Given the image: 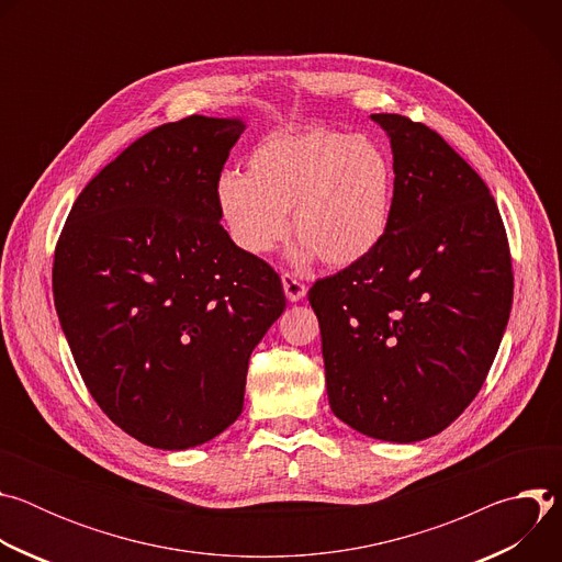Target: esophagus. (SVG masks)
Instances as JSON below:
<instances>
[{
	"label": "esophagus",
	"mask_w": 562,
	"mask_h": 562,
	"mask_svg": "<svg viewBox=\"0 0 562 562\" xmlns=\"http://www.w3.org/2000/svg\"><path fill=\"white\" fill-rule=\"evenodd\" d=\"M282 286H284V293L291 302H297L306 295V286L291 273H282Z\"/></svg>",
	"instance_id": "esophagus-1"
}]
</instances>
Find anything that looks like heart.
<instances>
[{
    "label": "heart",
    "mask_w": 562,
    "mask_h": 562,
    "mask_svg": "<svg viewBox=\"0 0 562 562\" xmlns=\"http://www.w3.org/2000/svg\"><path fill=\"white\" fill-rule=\"evenodd\" d=\"M395 169L384 146L334 128L280 131L260 139L247 173L224 171L215 184L220 217L233 245L271 254L291 231L297 262L345 269L369 258L384 239Z\"/></svg>",
    "instance_id": "b5f03b06"
}]
</instances>
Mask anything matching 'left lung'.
Segmentation results:
<instances>
[{"label":"left lung","mask_w":562,"mask_h":562,"mask_svg":"<svg viewBox=\"0 0 562 562\" xmlns=\"http://www.w3.org/2000/svg\"><path fill=\"white\" fill-rule=\"evenodd\" d=\"M391 142L395 193L380 247L317 280L331 412L351 429L418 442L483 386L514 297L507 233L487 184L429 126L371 115Z\"/></svg>","instance_id":"obj_1"}]
</instances>
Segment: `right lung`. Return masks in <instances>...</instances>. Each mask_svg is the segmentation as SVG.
I'll list each match as a JSON object with an SVG mask.
<instances>
[{"instance_id":"right-lung-1","label":"right lung","mask_w":562,"mask_h":562,"mask_svg":"<svg viewBox=\"0 0 562 562\" xmlns=\"http://www.w3.org/2000/svg\"><path fill=\"white\" fill-rule=\"evenodd\" d=\"M245 128L204 115L153 128L85 187L57 239L75 364L100 409L155 449L237 420L249 358L286 306L280 276L220 224L215 184Z\"/></svg>"}]
</instances>
